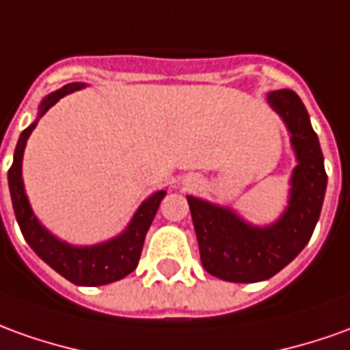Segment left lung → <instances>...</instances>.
<instances>
[{"instance_id":"1","label":"left lung","mask_w":350,"mask_h":350,"mask_svg":"<svg viewBox=\"0 0 350 350\" xmlns=\"http://www.w3.org/2000/svg\"><path fill=\"white\" fill-rule=\"evenodd\" d=\"M267 103L290 131L297 165L291 171L288 206L271 225H253L232 207L187 196L202 265L221 280L252 284L269 280L308 244L324 204L327 175L318 137L297 93L278 89Z\"/></svg>"}]
</instances>
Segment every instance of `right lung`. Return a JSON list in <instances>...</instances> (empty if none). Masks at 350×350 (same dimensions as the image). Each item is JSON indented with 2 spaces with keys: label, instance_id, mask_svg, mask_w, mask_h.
I'll list each match as a JSON object with an SVG mask.
<instances>
[{
  "label": "right lung",
  "instance_id": "1",
  "mask_svg": "<svg viewBox=\"0 0 350 350\" xmlns=\"http://www.w3.org/2000/svg\"><path fill=\"white\" fill-rule=\"evenodd\" d=\"M83 88H85V83L74 81L43 98L38 108L36 122L28 125L18 137V143L14 148L13 165H11L7 177H9V190H11L16 223L23 230L24 240L28 242L33 252L38 253V257H42L51 269H55L60 276H64L66 280L76 286H105V284L122 280L137 269L141 252H143L144 238H146L154 215L160 207V202L165 196V190H158L152 196H148L135 211L129 225L125 226V230L100 244H68L55 234H51L49 230L40 223V219L33 215V209L28 202L23 180V156L28 137L32 135L40 118L49 110L51 106L59 103L62 97Z\"/></svg>",
  "mask_w": 350,
  "mask_h": 350
}]
</instances>
